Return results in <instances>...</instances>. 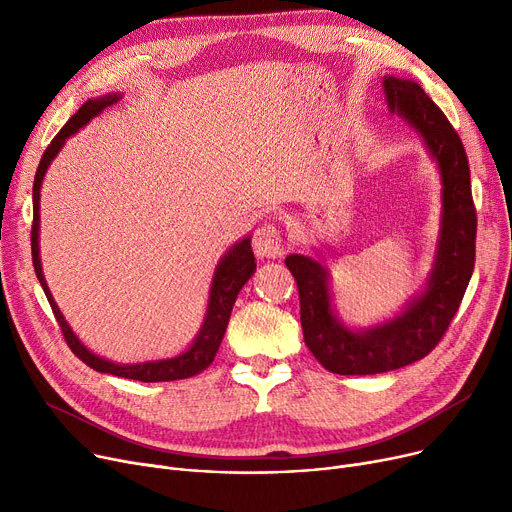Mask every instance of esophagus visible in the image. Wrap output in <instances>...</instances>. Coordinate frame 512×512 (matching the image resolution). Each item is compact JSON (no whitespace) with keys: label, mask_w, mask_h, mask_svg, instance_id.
Instances as JSON below:
<instances>
[{"label":"esophagus","mask_w":512,"mask_h":512,"mask_svg":"<svg viewBox=\"0 0 512 512\" xmlns=\"http://www.w3.org/2000/svg\"><path fill=\"white\" fill-rule=\"evenodd\" d=\"M253 251L257 257L265 259H276L282 255L284 245L280 230L274 224H263L253 234Z\"/></svg>","instance_id":"34e87169"}]
</instances>
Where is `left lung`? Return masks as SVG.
I'll use <instances>...</instances> for the list:
<instances>
[{"mask_svg": "<svg viewBox=\"0 0 512 512\" xmlns=\"http://www.w3.org/2000/svg\"><path fill=\"white\" fill-rule=\"evenodd\" d=\"M384 93L390 112L405 118L421 134L438 164L440 238L427 288L402 313L367 330H351L334 313L326 265L305 255L286 257V267L299 286L305 344L321 365L340 375L386 373L432 353L459 311L475 265L477 215L469 161L459 134L415 80L386 76Z\"/></svg>", "mask_w": 512, "mask_h": 512, "instance_id": "obj_1", "label": "left lung"}]
</instances>
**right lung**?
I'll return each instance as SVG.
<instances>
[{
	"mask_svg": "<svg viewBox=\"0 0 512 512\" xmlns=\"http://www.w3.org/2000/svg\"><path fill=\"white\" fill-rule=\"evenodd\" d=\"M122 95L120 93H112L105 95L99 99H89L83 103V107L64 124V128L56 134V139L49 143V147L45 149L39 168L35 174V184H33V230H31V249H33V265H35V274L43 286L45 297L51 305L53 315H56L60 330L70 346V351L87 363L91 369L99 371V373H112L118 375V378H128V380H139V382H174V380H186L193 378V375L201 373L203 369H207L218 353V348L222 344L224 332L228 328V319L234 307V301L238 297L240 288L249 282V278L255 272V255L251 249V236L242 238L236 245L230 247V251L220 259L218 267H215V274L211 280V288H209V303H207V311H205V319L203 326L197 334V338L193 340V344L186 348L184 353L172 357V359H161V361H145V363H132V365H122V363H114L101 359L99 355L91 353L89 348L78 340V336L72 332V328L68 326V321L64 319L60 307L53 301L49 286L45 282L43 270H41V257H39V193H41V182L43 176L49 168V164L56 155L60 153V149L64 147L66 139L72 137L74 132H78V128L87 126L95 116H99L105 107H110L114 103H118Z\"/></svg>",
	"mask_w": 512,
	"mask_h": 512,
	"instance_id": "add662e5",
	"label": "right lung"
}]
</instances>
